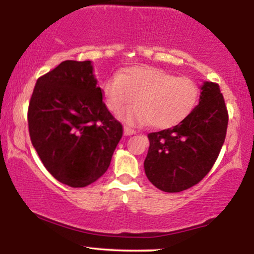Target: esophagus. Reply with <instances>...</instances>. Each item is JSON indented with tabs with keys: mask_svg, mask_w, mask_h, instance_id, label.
<instances>
[{
	"mask_svg": "<svg viewBox=\"0 0 254 254\" xmlns=\"http://www.w3.org/2000/svg\"><path fill=\"white\" fill-rule=\"evenodd\" d=\"M136 130L131 129L129 127H124V135L125 136H131V135H135Z\"/></svg>",
	"mask_w": 254,
	"mask_h": 254,
	"instance_id": "1",
	"label": "esophagus"
}]
</instances>
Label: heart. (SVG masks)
Instances as JSON below:
<instances>
[{
  "label": "heart",
  "instance_id": "obj_1",
  "mask_svg": "<svg viewBox=\"0 0 254 254\" xmlns=\"http://www.w3.org/2000/svg\"><path fill=\"white\" fill-rule=\"evenodd\" d=\"M198 84L154 66H131L103 83V97L112 113H121L125 123H149L156 129L176 127L189 117L199 99Z\"/></svg>",
  "mask_w": 254,
  "mask_h": 254
}]
</instances>
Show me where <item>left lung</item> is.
<instances>
[{"mask_svg": "<svg viewBox=\"0 0 254 254\" xmlns=\"http://www.w3.org/2000/svg\"><path fill=\"white\" fill-rule=\"evenodd\" d=\"M200 90L199 104L182 123L148 135L144 171L159 190H188L217 160L226 138L228 111L217 83L204 82Z\"/></svg>", "mask_w": 254, "mask_h": 254, "instance_id": "8db88e82", "label": "left lung"}]
</instances>
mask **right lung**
Segmentation results:
<instances>
[{
  "label": "right lung",
  "instance_id": "add662e5",
  "mask_svg": "<svg viewBox=\"0 0 254 254\" xmlns=\"http://www.w3.org/2000/svg\"><path fill=\"white\" fill-rule=\"evenodd\" d=\"M97 83L90 61H64L38 78L28 105L34 149L51 176L71 188L103 176L123 136Z\"/></svg>",
  "mask_w": 254,
  "mask_h": 254
}]
</instances>
